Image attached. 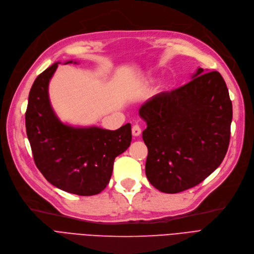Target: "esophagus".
<instances>
[{
  "instance_id": "esophagus-1",
  "label": "esophagus",
  "mask_w": 254,
  "mask_h": 254,
  "mask_svg": "<svg viewBox=\"0 0 254 254\" xmlns=\"http://www.w3.org/2000/svg\"><path fill=\"white\" fill-rule=\"evenodd\" d=\"M140 133H141L140 127L138 125H134L132 127V134H133V136H138V135H140Z\"/></svg>"
}]
</instances>
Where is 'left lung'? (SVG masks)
Wrapping results in <instances>:
<instances>
[{
  "label": "left lung",
  "instance_id": "obj_1",
  "mask_svg": "<svg viewBox=\"0 0 254 254\" xmlns=\"http://www.w3.org/2000/svg\"><path fill=\"white\" fill-rule=\"evenodd\" d=\"M192 80L162 92L140 106L146 121V176L155 189L176 194L199 185L224 159L230 139L232 104L217 70L199 67Z\"/></svg>",
  "mask_w": 254,
  "mask_h": 254
}]
</instances>
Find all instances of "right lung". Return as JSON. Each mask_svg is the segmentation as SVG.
<instances>
[{
  "instance_id": "right-lung-1",
  "label": "right lung",
  "mask_w": 254,
  "mask_h": 254,
  "mask_svg": "<svg viewBox=\"0 0 254 254\" xmlns=\"http://www.w3.org/2000/svg\"><path fill=\"white\" fill-rule=\"evenodd\" d=\"M73 63L77 64L69 60L65 64ZM58 64L38 75L29 93L25 119L34 162L54 187L79 196L97 195L108 185L115 158L130 146L131 125L107 130L64 124L48 92Z\"/></svg>"
}]
</instances>
